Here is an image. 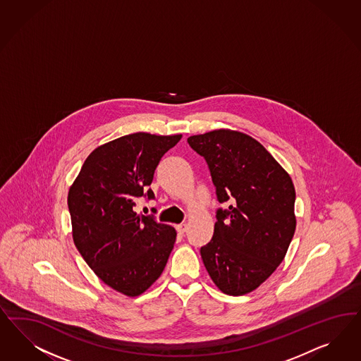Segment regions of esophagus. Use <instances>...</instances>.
<instances>
[{"mask_svg": "<svg viewBox=\"0 0 361 361\" xmlns=\"http://www.w3.org/2000/svg\"><path fill=\"white\" fill-rule=\"evenodd\" d=\"M176 231L179 233H185L187 231V224L186 223H182V224H178L176 226Z\"/></svg>", "mask_w": 361, "mask_h": 361, "instance_id": "1", "label": "esophagus"}]
</instances>
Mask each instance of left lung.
I'll list each match as a JSON object with an SVG mask.
<instances>
[{"label":"left lung","mask_w":361,"mask_h":361,"mask_svg":"<svg viewBox=\"0 0 361 361\" xmlns=\"http://www.w3.org/2000/svg\"><path fill=\"white\" fill-rule=\"evenodd\" d=\"M209 166L216 209L214 235L200 248L204 267L221 291H254L283 262L296 219L295 187L274 157L243 133L215 130L187 138Z\"/></svg>","instance_id":"obj_1"}]
</instances>
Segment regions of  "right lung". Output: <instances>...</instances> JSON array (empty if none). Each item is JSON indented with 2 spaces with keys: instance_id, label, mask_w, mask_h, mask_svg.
I'll return each instance as SVG.
<instances>
[{
  "instance_id": "right-lung-1",
  "label": "right lung",
  "mask_w": 361,
  "mask_h": 361,
  "mask_svg": "<svg viewBox=\"0 0 361 361\" xmlns=\"http://www.w3.org/2000/svg\"><path fill=\"white\" fill-rule=\"evenodd\" d=\"M182 135L135 133L95 149L68 195L73 239L95 275L128 296H138L161 276L174 248V227L135 212L163 155Z\"/></svg>"
}]
</instances>
